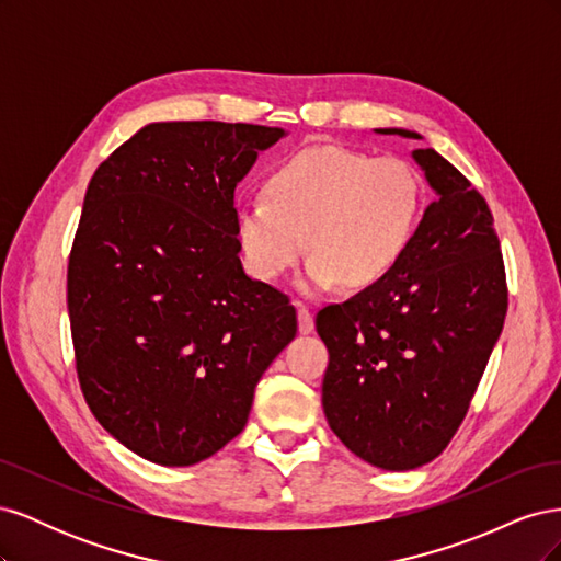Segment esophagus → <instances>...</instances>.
Returning a JSON list of instances; mask_svg holds the SVG:
<instances>
[{"label": "esophagus", "mask_w": 561, "mask_h": 561, "mask_svg": "<svg viewBox=\"0 0 561 561\" xmlns=\"http://www.w3.org/2000/svg\"><path fill=\"white\" fill-rule=\"evenodd\" d=\"M297 318H299V332L301 334H311L313 328H316V322H313V316H311L307 304L297 301Z\"/></svg>", "instance_id": "1"}]
</instances>
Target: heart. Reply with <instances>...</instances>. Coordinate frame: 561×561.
Segmentation results:
<instances>
[{
    "mask_svg": "<svg viewBox=\"0 0 561 561\" xmlns=\"http://www.w3.org/2000/svg\"><path fill=\"white\" fill-rule=\"evenodd\" d=\"M423 208L426 184L410 161L311 145L274 165L264 198L241 203L236 236L262 280L280 278L311 245L304 290H330L344 278L365 287L402 262Z\"/></svg>",
    "mask_w": 561,
    "mask_h": 561,
    "instance_id": "heart-1",
    "label": "heart"
}]
</instances>
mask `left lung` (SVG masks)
I'll return each mask as SVG.
<instances>
[{"label": "left lung", "instance_id": "obj_1", "mask_svg": "<svg viewBox=\"0 0 561 561\" xmlns=\"http://www.w3.org/2000/svg\"><path fill=\"white\" fill-rule=\"evenodd\" d=\"M383 135L421 140L404 128ZM435 201L390 274L320 309L330 353L322 410L363 461L412 470L461 426L499 342L507 285L494 217L470 180L435 149H414Z\"/></svg>", "mask_w": 561, "mask_h": 561}]
</instances>
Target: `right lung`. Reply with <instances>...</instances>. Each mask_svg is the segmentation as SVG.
I'll list each match as a JSON object with an SVG mask.
<instances>
[{
	"label": "right lung",
	"instance_id": "right-lung-1",
	"mask_svg": "<svg viewBox=\"0 0 561 561\" xmlns=\"http://www.w3.org/2000/svg\"><path fill=\"white\" fill-rule=\"evenodd\" d=\"M283 128L149 124L98 165L67 264L77 377L93 416L159 466L239 435L295 307L245 276L233 190Z\"/></svg>",
	"mask_w": 561,
	"mask_h": 561
}]
</instances>
